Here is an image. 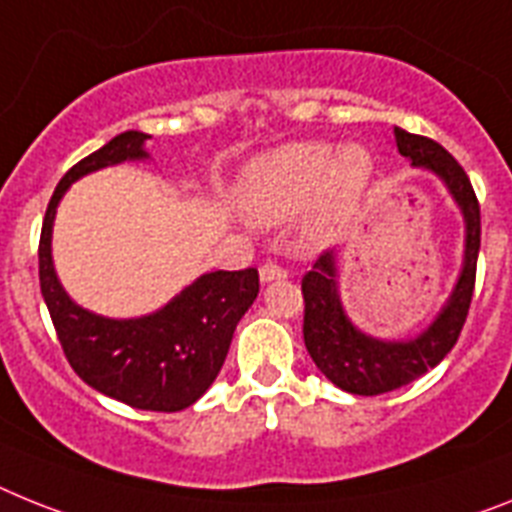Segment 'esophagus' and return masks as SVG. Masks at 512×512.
Masks as SVG:
<instances>
[{"mask_svg":"<svg viewBox=\"0 0 512 512\" xmlns=\"http://www.w3.org/2000/svg\"><path fill=\"white\" fill-rule=\"evenodd\" d=\"M286 276H289V273H286V268H281V265H276V263L260 265V281L263 283L281 281V278H286Z\"/></svg>","mask_w":512,"mask_h":512,"instance_id":"obj_1","label":"esophagus"}]
</instances>
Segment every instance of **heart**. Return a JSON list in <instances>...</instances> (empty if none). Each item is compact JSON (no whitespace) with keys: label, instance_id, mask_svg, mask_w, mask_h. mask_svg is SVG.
Returning <instances> with one entry per match:
<instances>
[{"label":"heart","instance_id":"obj_1","mask_svg":"<svg viewBox=\"0 0 512 512\" xmlns=\"http://www.w3.org/2000/svg\"><path fill=\"white\" fill-rule=\"evenodd\" d=\"M375 176L364 145L302 140L257 156L244 166L236 197L252 221L278 223L299 213L309 242H325L351 221Z\"/></svg>","mask_w":512,"mask_h":512}]
</instances>
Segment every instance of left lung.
I'll use <instances>...</instances> for the list:
<instances>
[{"instance_id": "obj_1", "label": "left lung", "mask_w": 512, "mask_h": 512, "mask_svg": "<svg viewBox=\"0 0 512 512\" xmlns=\"http://www.w3.org/2000/svg\"><path fill=\"white\" fill-rule=\"evenodd\" d=\"M395 143L398 153L409 158L414 166L435 171L461 208L466 221L463 270L448 304L424 333L411 341H380L354 328L343 312L333 252H322L317 257L312 270L302 278L304 346L322 375L354 395L390 393L437 367L461 336L474 296L476 260L482 244V213L466 171L440 143L424 135H411L395 127Z\"/></svg>"}]
</instances>
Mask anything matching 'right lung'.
Wrapping results in <instances>:
<instances>
[{
  "mask_svg": "<svg viewBox=\"0 0 512 512\" xmlns=\"http://www.w3.org/2000/svg\"><path fill=\"white\" fill-rule=\"evenodd\" d=\"M148 137L135 130L122 132L62 176L41 226L38 278L62 351L77 377L132 409L171 414L192 406L221 372L236 322L260 291L257 270L205 273L153 315L111 320L77 307L51 263V226L67 187L103 166L148 158L143 150Z\"/></svg>",
  "mask_w": 512,
  "mask_h": 512,
  "instance_id": "right-lung-1",
  "label": "right lung"
}]
</instances>
